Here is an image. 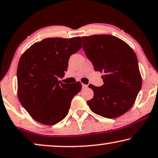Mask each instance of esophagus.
Returning a JSON list of instances; mask_svg holds the SVG:
<instances>
[{"label":"esophagus","instance_id":"34e87169","mask_svg":"<svg viewBox=\"0 0 158 158\" xmlns=\"http://www.w3.org/2000/svg\"><path fill=\"white\" fill-rule=\"evenodd\" d=\"M82 87H83V88H86L87 87H88V85L86 84H84V83H82Z\"/></svg>","mask_w":158,"mask_h":158}]
</instances>
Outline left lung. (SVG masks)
<instances>
[{"instance_id": "8db88e82", "label": "left lung", "mask_w": 158, "mask_h": 158, "mask_svg": "<svg viewBox=\"0 0 158 158\" xmlns=\"http://www.w3.org/2000/svg\"><path fill=\"white\" fill-rule=\"evenodd\" d=\"M82 40L95 70L103 73L101 87L89 85L94 96L87 103L97 115L120 117L133 106L142 86L136 54L125 41L111 35L85 36Z\"/></svg>"}]
</instances>
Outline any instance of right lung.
<instances>
[{
    "mask_svg": "<svg viewBox=\"0 0 158 158\" xmlns=\"http://www.w3.org/2000/svg\"><path fill=\"white\" fill-rule=\"evenodd\" d=\"M82 48L81 38H48L33 43L18 65V98L31 118L53 125L68 115L73 98L82 89L80 82L58 81L67 70L70 56Z\"/></svg>",
    "mask_w": 158,
    "mask_h": 158,
    "instance_id": "add662e5",
    "label": "right lung"
}]
</instances>
